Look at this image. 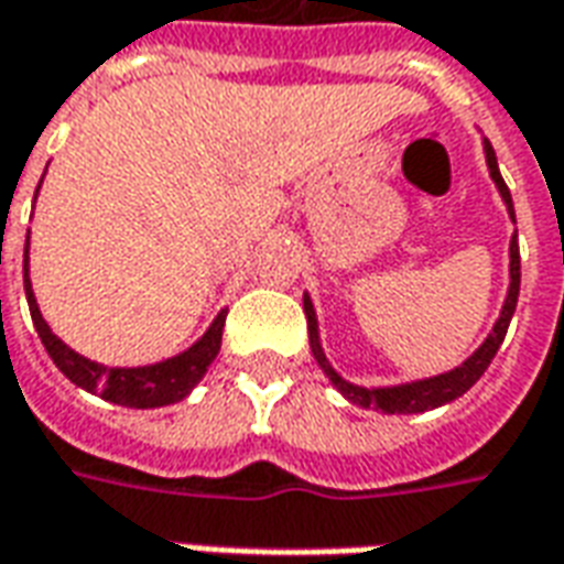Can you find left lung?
I'll return each mask as SVG.
<instances>
[{"label": "left lung", "instance_id": "obj_1", "mask_svg": "<svg viewBox=\"0 0 564 564\" xmlns=\"http://www.w3.org/2000/svg\"><path fill=\"white\" fill-rule=\"evenodd\" d=\"M484 153H486V165H489V177L496 181L498 193L505 198L508 205L510 220L517 223V214H513V198H510V189L505 184V177L498 172V160L492 144L484 139ZM517 299H520V245H517V235L510 238V286H508V299L501 305V317L496 319L492 332L486 335V341L474 350L459 368L453 371H444L437 378H425V380H411V383H399V387H378V390H368V387H356L350 380H344L335 368L329 366V359L323 354L319 347V332H317V314H314V305L311 299L305 295V314H307V338H311V354L317 359V366L326 371V378L332 380V387L341 392L347 402L359 404V408H375V411H383V414H423V411H432V408H441V404L453 402L459 399L465 392L471 390L474 383L480 380L492 356L498 354V347L505 341L508 335L510 317L517 311Z\"/></svg>", "mask_w": 564, "mask_h": 564}]
</instances>
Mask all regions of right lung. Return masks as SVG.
<instances>
[{
  "label": "right lung",
  "instance_id": "1",
  "mask_svg": "<svg viewBox=\"0 0 564 564\" xmlns=\"http://www.w3.org/2000/svg\"><path fill=\"white\" fill-rule=\"evenodd\" d=\"M23 290H26V302H30L32 323L42 338L44 350L54 359V366L66 375L72 383H78L80 390L102 395L105 402L123 404V408H162V404H174L189 395L198 380L205 378L208 366L220 354L223 341V323H226V311L217 314L210 323V329L198 338L189 350L162 359L156 366L141 368H105L99 362H90L87 356L75 354L72 347L56 338L51 326L44 323L35 293H32L30 281V238L23 247Z\"/></svg>",
  "mask_w": 564,
  "mask_h": 564
}]
</instances>
